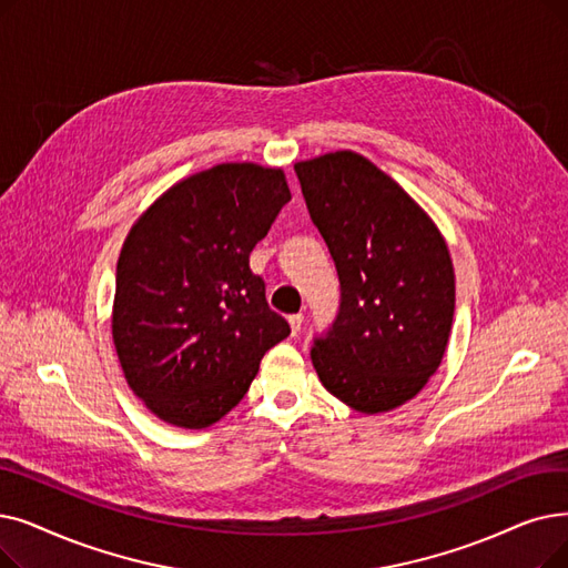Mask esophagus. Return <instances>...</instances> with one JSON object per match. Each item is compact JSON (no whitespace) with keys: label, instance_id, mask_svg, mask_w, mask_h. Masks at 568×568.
<instances>
[{"label":"esophagus","instance_id":"34e87169","mask_svg":"<svg viewBox=\"0 0 568 568\" xmlns=\"http://www.w3.org/2000/svg\"><path fill=\"white\" fill-rule=\"evenodd\" d=\"M290 329H292V336H297L302 332V323H304V315L297 313V315H290Z\"/></svg>","mask_w":568,"mask_h":568}]
</instances>
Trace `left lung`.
<instances>
[{"label":"left lung","mask_w":568,"mask_h":568,"mask_svg":"<svg viewBox=\"0 0 568 568\" xmlns=\"http://www.w3.org/2000/svg\"><path fill=\"white\" fill-rule=\"evenodd\" d=\"M294 171L341 283L334 325L311 348L317 378L359 413L397 408L446 355L455 315L446 239L397 181L359 153H327Z\"/></svg>","instance_id":"8db88e82"}]
</instances>
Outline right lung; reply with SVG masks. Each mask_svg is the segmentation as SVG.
<instances>
[{
    "instance_id": "add662e5",
    "label": "right lung",
    "mask_w": 568,
    "mask_h": 568,
    "mask_svg": "<svg viewBox=\"0 0 568 568\" xmlns=\"http://www.w3.org/2000/svg\"><path fill=\"white\" fill-rule=\"evenodd\" d=\"M290 200L283 169L215 164L171 185L130 230L111 329L128 385L160 420L211 427L290 336L251 271L253 248Z\"/></svg>"
}]
</instances>
